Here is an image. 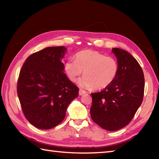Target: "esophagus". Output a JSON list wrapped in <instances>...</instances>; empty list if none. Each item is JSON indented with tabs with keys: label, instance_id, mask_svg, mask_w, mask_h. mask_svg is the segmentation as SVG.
<instances>
[{
	"label": "esophagus",
	"instance_id": "esophagus-1",
	"mask_svg": "<svg viewBox=\"0 0 159 159\" xmlns=\"http://www.w3.org/2000/svg\"><path fill=\"white\" fill-rule=\"evenodd\" d=\"M85 92L84 90H83V89L79 90V95L80 96H83V94H85Z\"/></svg>",
	"mask_w": 159,
	"mask_h": 159
}]
</instances>
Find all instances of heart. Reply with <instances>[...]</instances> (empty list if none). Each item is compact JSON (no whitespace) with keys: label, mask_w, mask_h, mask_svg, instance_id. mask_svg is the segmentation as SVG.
I'll list each match as a JSON object with an SVG mask.
<instances>
[{"label":"heart","mask_w":159,"mask_h":159,"mask_svg":"<svg viewBox=\"0 0 159 159\" xmlns=\"http://www.w3.org/2000/svg\"><path fill=\"white\" fill-rule=\"evenodd\" d=\"M75 59H67L64 69L68 79L74 82L83 71L80 85L85 88L103 89L113 83L119 72V63L111 57L92 50L77 52Z\"/></svg>","instance_id":"b5f03b06"}]
</instances>
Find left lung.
Instances as JSON below:
<instances>
[{
	"mask_svg": "<svg viewBox=\"0 0 159 159\" xmlns=\"http://www.w3.org/2000/svg\"><path fill=\"white\" fill-rule=\"evenodd\" d=\"M112 52L119 63V72L113 83L98 93H91V117L109 131L117 130L130 122L142 103L145 79L142 68L126 50L115 48Z\"/></svg>",
	"mask_w": 159,
	"mask_h": 159,
	"instance_id": "8db88e82",
	"label": "left lung"
}]
</instances>
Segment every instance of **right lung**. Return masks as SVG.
<instances>
[{"instance_id": "right-lung-1", "label": "right lung", "mask_w": 159, "mask_h": 159, "mask_svg": "<svg viewBox=\"0 0 159 159\" xmlns=\"http://www.w3.org/2000/svg\"><path fill=\"white\" fill-rule=\"evenodd\" d=\"M66 48L48 47L33 53L20 70L17 93L23 113L30 123L48 130L66 117L69 104L79 96V87L64 73L61 62Z\"/></svg>"}]
</instances>
